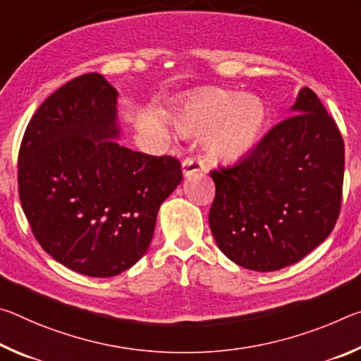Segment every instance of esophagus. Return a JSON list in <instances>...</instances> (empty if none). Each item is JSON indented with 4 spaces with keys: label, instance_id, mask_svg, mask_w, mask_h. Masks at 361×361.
<instances>
[{
    "label": "esophagus",
    "instance_id": "1",
    "mask_svg": "<svg viewBox=\"0 0 361 361\" xmlns=\"http://www.w3.org/2000/svg\"><path fill=\"white\" fill-rule=\"evenodd\" d=\"M200 170H204V162L200 161L199 157H186L185 161H183V173L186 176L188 175H192L195 172H200Z\"/></svg>",
    "mask_w": 361,
    "mask_h": 361
}]
</instances>
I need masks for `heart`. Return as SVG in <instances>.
Segmentation results:
<instances>
[{"label": "heart", "mask_w": 361, "mask_h": 361, "mask_svg": "<svg viewBox=\"0 0 361 361\" xmlns=\"http://www.w3.org/2000/svg\"><path fill=\"white\" fill-rule=\"evenodd\" d=\"M266 124V108L258 97L234 95L221 89L200 94L183 109L180 129L205 130L204 143L215 161L232 162L253 148Z\"/></svg>", "instance_id": "b5f03b06"}]
</instances>
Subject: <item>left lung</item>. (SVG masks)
Instances as JSON below:
<instances>
[{"mask_svg": "<svg viewBox=\"0 0 361 361\" xmlns=\"http://www.w3.org/2000/svg\"><path fill=\"white\" fill-rule=\"evenodd\" d=\"M234 166L210 170L209 223L231 261L258 272L295 264L331 234L341 213L344 140L312 90Z\"/></svg>", "mask_w": 361, "mask_h": 361, "instance_id": "8db88e82", "label": "left lung"}]
</instances>
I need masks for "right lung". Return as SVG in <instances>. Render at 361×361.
Returning a JSON list of instances; mask_svg holds the SVG:
<instances>
[{
    "label": "right lung",
    "mask_w": 361,
    "mask_h": 361,
    "mask_svg": "<svg viewBox=\"0 0 361 361\" xmlns=\"http://www.w3.org/2000/svg\"><path fill=\"white\" fill-rule=\"evenodd\" d=\"M116 89L99 73L42 102L19 149V197L39 245L71 271L113 277L148 250L178 159L116 143Z\"/></svg>",
    "instance_id": "1"
}]
</instances>
